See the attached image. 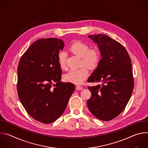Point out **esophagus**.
<instances>
[{
    "mask_svg": "<svg viewBox=\"0 0 148 148\" xmlns=\"http://www.w3.org/2000/svg\"><path fill=\"white\" fill-rule=\"evenodd\" d=\"M82 88H83V87L81 86L78 85V86H77V87H76V89L77 90H82Z\"/></svg>",
    "mask_w": 148,
    "mask_h": 148,
    "instance_id": "obj_1",
    "label": "esophagus"
}]
</instances>
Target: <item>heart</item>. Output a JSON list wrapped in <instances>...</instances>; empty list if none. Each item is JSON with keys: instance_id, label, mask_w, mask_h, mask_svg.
<instances>
[{"instance_id": "1", "label": "heart", "mask_w": 148, "mask_h": 148, "mask_svg": "<svg viewBox=\"0 0 148 148\" xmlns=\"http://www.w3.org/2000/svg\"><path fill=\"white\" fill-rule=\"evenodd\" d=\"M90 49L88 45L79 41H75L71 45L70 50L80 57L81 65L85 64L86 66H83L77 70H70L65 74L64 79L66 81L76 84H81L88 77V69L87 67L94 70L98 66L101 61V53L96 49ZM58 62L61 69H66V54L64 52H60L58 54Z\"/></svg>"}]
</instances>
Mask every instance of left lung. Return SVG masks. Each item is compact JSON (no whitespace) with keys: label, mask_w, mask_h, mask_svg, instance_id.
<instances>
[{"label":"left lung","mask_w":148,"mask_h":148,"mask_svg":"<svg viewBox=\"0 0 148 148\" xmlns=\"http://www.w3.org/2000/svg\"><path fill=\"white\" fill-rule=\"evenodd\" d=\"M101 53L98 67L88 78L89 82H102L88 88L90 111L98 119L109 121L125 108L133 92L134 81L130 57L125 47L108 36L89 35Z\"/></svg>","instance_id":"obj_1"}]
</instances>
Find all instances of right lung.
Segmentation results:
<instances>
[{"label":"right lung","instance_id":"right-lung-1","mask_svg":"<svg viewBox=\"0 0 148 148\" xmlns=\"http://www.w3.org/2000/svg\"><path fill=\"white\" fill-rule=\"evenodd\" d=\"M64 46L61 39H39L21 57L18 64L19 99L31 117L43 123H52L61 116L75 90L73 83L60 81L58 54Z\"/></svg>","mask_w":148,"mask_h":148}]
</instances>
